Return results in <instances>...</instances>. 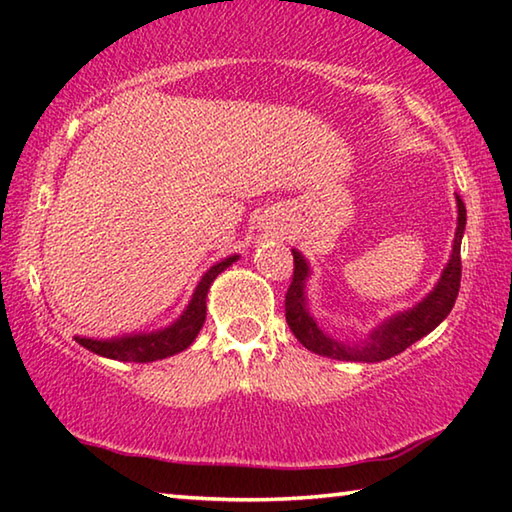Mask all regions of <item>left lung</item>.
Segmentation results:
<instances>
[{"instance_id": "1", "label": "left lung", "mask_w": 512, "mask_h": 512, "mask_svg": "<svg viewBox=\"0 0 512 512\" xmlns=\"http://www.w3.org/2000/svg\"><path fill=\"white\" fill-rule=\"evenodd\" d=\"M458 203V225L454 237V250L452 259L445 266L440 282L436 284L427 298L413 309L397 314L384 325L372 329L370 339L361 343H343L336 339H329L325 332H320L316 320L309 316L305 305V280L309 275V266L298 250H293V277L284 296V316L296 339L305 345L307 350L320 354L327 359L339 361H384L391 359L395 354L404 352L409 345L420 341L427 336L431 329H436L452 311L458 289H461V239L465 232V203L461 196L456 198Z\"/></svg>"}]
</instances>
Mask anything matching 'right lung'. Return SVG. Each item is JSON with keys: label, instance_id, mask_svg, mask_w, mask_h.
<instances>
[{"label": "right lung", "instance_id": "add662e5", "mask_svg": "<svg viewBox=\"0 0 512 512\" xmlns=\"http://www.w3.org/2000/svg\"><path fill=\"white\" fill-rule=\"evenodd\" d=\"M235 259L237 255L223 259V262L214 264L210 271L203 275V280L198 282L192 302H189L185 314L180 316L171 327H164L160 332H153V334H133V336H121V339H110V341L74 336L76 343H81L83 348L99 354V357H108L117 361H135V363L167 359L171 354L183 352L185 348L192 345V341L196 339L205 323V311H207L205 300H207V291H210V284L214 282V277L221 271H225V268L235 262Z\"/></svg>", "mask_w": 512, "mask_h": 512}]
</instances>
